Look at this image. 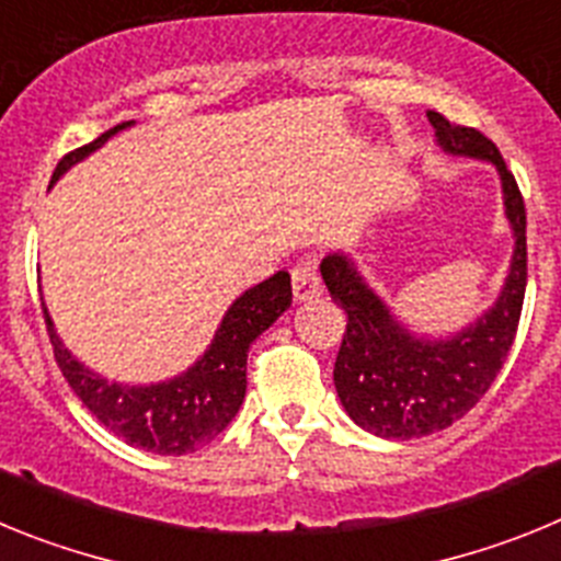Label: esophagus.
Masks as SVG:
<instances>
[{
    "mask_svg": "<svg viewBox=\"0 0 561 561\" xmlns=\"http://www.w3.org/2000/svg\"><path fill=\"white\" fill-rule=\"evenodd\" d=\"M323 286H320V277L311 261H300V264L291 270V297L295 304H306L311 297H320Z\"/></svg>",
    "mask_w": 561,
    "mask_h": 561,
    "instance_id": "34e87169",
    "label": "esophagus"
}]
</instances>
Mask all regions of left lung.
<instances>
[{"label":"left lung","mask_w":561,"mask_h":561,"mask_svg":"<svg viewBox=\"0 0 561 561\" xmlns=\"http://www.w3.org/2000/svg\"><path fill=\"white\" fill-rule=\"evenodd\" d=\"M427 117L440 151L497 168L514 252L497 300L474 323L449 336L410 331L368 284L348 250L323 257L325 289L348 314L334 362L336 396L354 424L396 440L447 430L483 399L512 351L528 277L525 205L497 146L474 128L455 126L444 114L427 112Z\"/></svg>","instance_id":"left-lung-1"}]
</instances>
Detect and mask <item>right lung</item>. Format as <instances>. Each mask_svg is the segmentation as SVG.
<instances>
[{"instance_id":"obj_1","label":"right lung","mask_w":561,"mask_h":561,"mask_svg":"<svg viewBox=\"0 0 561 561\" xmlns=\"http://www.w3.org/2000/svg\"><path fill=\"white\" fill-rule=\"evenodd\" d=\"M128 126H134V121L108 128L89 146L69 151L58 162L49 187L56 185L69 168L87 160L89 153H95L108 137ZM289 306V272L266 277L232 300L210 345L191 368L176 374L173 379L151 381V385H123V381H112L87 368L56 334V323L49 317L47 304H42V309L53 354H56L64 379L103 427L146 453L187 455L210 444L236 419L247 393V351Z\"/></svg>"}]
</instances>
